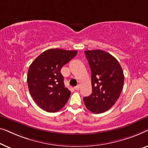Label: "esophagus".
Here are the masks:
<instances>
[{
    "instance_id": "esophagus-1",
    "label": "esophagus",
    "mask_w": 148,
    "mask_h": 148,
    "mask_svg": "<svg viewBox=\"0 0 148 148\" xmlns=\"http://www.w3.org/2000/svg\"><path fill=\"white\" fill-rule=\"evenodd\" d=\"M74 89L76 90H78L79 89H80V86H79V85H78V86H75L74 87Z\"/></svg>"
}]
</instances>
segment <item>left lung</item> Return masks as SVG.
<instances>
[{
  "label": "left lung",
  "mask_w": 148,
  "mask_h": 148,
  "mask_svg": "<svg viewBox=\"0 0 148 148\" xmlns=\"http://www.w3.org/2000/svg\"><path fill=\"white\" fill-rule=\"evenodd\" d=\"M91 70L92 92L83 98L85 106L93 113L107 111L119 97L124 74L119 62L101 49L84 51Z\"/></svg>",
  "instance_id": "left-lung-1"
}]
</instances>
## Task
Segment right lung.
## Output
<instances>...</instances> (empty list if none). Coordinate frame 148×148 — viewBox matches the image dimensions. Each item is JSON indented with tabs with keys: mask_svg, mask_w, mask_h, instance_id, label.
I'll use <instances>...</instances> for the list:
<instances>
[{
	"mask_svg": "<svg viewBox=\"0 0 148 148\" xmlns=\"http://www.w3.org/2000/svg\"><path fill=\"white\" fill-rule=\"evenodd\" d=\"M76 50L50 49L43 51L31 64L27 73L29 90L37 105L49 113L63 108L70 96L61 68L76 56Z\"/></svg>",
	"mask_w": 148,
	"mask_h": 148,
	"instance_id": "right-lung-1",
	"label": "right lung"
}]
</instances>
